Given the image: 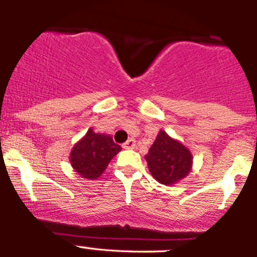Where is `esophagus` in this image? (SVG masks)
<instances>
[{
	"mask_svg": "<svg viewBox=\"0 0 257 257\" xmlns=\"http://www.w3.org/2000/svg\"><path fill=\"white\" fill-rule=\"evenodd\" d=\"M134 147H136V141H134L133 138L128 139V141H126L125 143L123 144V148L124 149H133Z\"/></svg>",
	"mask_w": 257,
	"mask_h": 257,
	"instance_id": "34e87169",
	"label": "esophagus"
}]
</instances>
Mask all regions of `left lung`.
<instances>
[{"mask_svg": "<svg viewBox=\"0 0 257 257\" xmlns=\"http://www.w3.org/2000/svg\"><path fill=\"white\" fill-rule=\"evenodd\" d=\"M144 158L154 179L166 186L179 183L186 178L193 163L191 151L162 129Z\"/></svg>", "mask_w": 257, "mask_h": 257, "instance_id": "obj_1", "label": "left lung"}]
</instances>
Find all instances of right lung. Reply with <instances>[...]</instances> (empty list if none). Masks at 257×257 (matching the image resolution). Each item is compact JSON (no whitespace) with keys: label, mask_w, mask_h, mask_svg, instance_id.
Listing matches in <instances>:
<instances>
[{"label":"right lung","mask_w":257,"mask_h":257,"mask_svg":"<svg viewBox=\"0 0 257 257\" xmlns=\"http://www.w3.org/2000/svg\"><path fill=\"white\" fill-rule=\"evenodd\" d=\"M121 151L109 134L95 133L93 128L75 143L70 152L71 167L83 178L98 179L108 167L109 162Z\"/></svg>","instance_id":"obj_1"}]
</instances>
